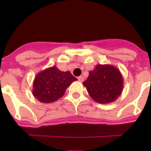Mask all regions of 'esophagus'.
<instances>
[{"mask_svg":"<svg viewBox=\"0 0 151 151\" xmlns=\"http://www.w3.org/2000/svg\"><path fill=\"white\" fill-rule=\"evenodd\" d=\"M78 80L79 81V82H82L84 81V77L82 76H78Z\"/></svg>","mask_w":151,"mask_h":151,"instance_id":"obj_1","label":"esophagus"}]
</instances>
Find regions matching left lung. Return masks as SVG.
Masks as SVG:
<instances>
[{
    "instance_id": "obj_1",
    "label": "left lung",
    "mask_w": 151,
    "mask_h": 151,
    "mask_svg": "<svg viewBox=\"0 0 151 151\" xmlns=\"http://www.w3.org/2000/svg\"><path fill=\"white\" fill-rule=\"evenodd\" d=\"M83 85L92 99L99 104H110L121 95L123 78L119 69L110 64H97L89 72Z\"/></svg>"
}]
</instances>
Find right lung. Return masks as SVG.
I'll return each instance as SVG.
<instances>
[{"instance_id": "right-lung-1", "label": "right lung", "mask_w": 151, "mask_h": 151, "mask_svg": "<svg viewBox=\"0 0 151 151\" xmlns=\"http://www.w3.org/2000/svg\"><path fill=\"white\" fill-rule=\"evenodd\" d=\"M77 81L69 71L62 72L54 66L42 70L35 77L32 94L44 104L54 102L64 95L66 88Z\"/></svg>"}]
</instances>
